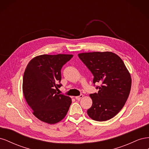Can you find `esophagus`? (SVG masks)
<instances>
[{
    "instance_id": "esophagus-1",
    "label": "esophagus",
    "mask_w": 149,
    "mask_h": 149,
    "mask_svg": "<svg viewBox=\"0 0 149 149\" xmlns=\"http://www.w3.org/2000/svg\"><path fill=\"white\" fill-rule=\"evenodd\" d=\"M83 97V94H81V95H79L78 96H76L75 99H76V100H80V99H81Z\"/></svg>"
}]
</instances>
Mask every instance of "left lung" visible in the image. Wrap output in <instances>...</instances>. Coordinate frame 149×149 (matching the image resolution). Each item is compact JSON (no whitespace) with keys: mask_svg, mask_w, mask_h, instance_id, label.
Here are the masks:
<instances>
[{"mask_svg":"<svg viewBox=\"0 0 149 149\" xmlns=\"http://www.w3.org/2000/svg\"><path fill=\"white\" fill-rule=\"evenodd\" d=\"M78 56L93 73V83L102 84L97 93L89 95L93 104L88 115L96 121L114 118L123 109L131 89V76L124 63L111 52L82 53Z\"/></svg>","mask_w":149,"mask_h":149,"instance_id":"8db88e82","label":"left lung"}]
</instances>
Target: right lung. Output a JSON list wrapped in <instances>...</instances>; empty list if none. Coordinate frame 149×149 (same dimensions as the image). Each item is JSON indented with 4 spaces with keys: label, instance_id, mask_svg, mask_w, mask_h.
Here are the masks:
<instances>
[{
    "label": "right lung",
    "instance_id": "right-lung-1",
    "mask_svg": "<svg viewBox=\"0 0 149 149\" xmlns=\"http://www.w3.org/2000/svg\"><path fill=\"white\" fill-rule=\"evenodd\" d=\"M73 55H41L25 68L22 89L33 114L44 123L54 124L66 116L71 104L69 96L56 93L61 79V69Z\"/></svg>",
    "mask_w": 149,
    "mask_h": 149
}]
</instances>
